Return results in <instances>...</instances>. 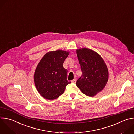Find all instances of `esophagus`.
<instances>
[{
  "mask_svg": "<svg viewBox=\"0 0 134 134\" xmlns=\"http://www.w3.org/2000/svg\"><path fill=\"white\" fill-rule=\"evenodd\" d=\"M76 79H74L73 80H72V81H71V83H72L75 84V83H76Z\"/></svg>",
  "mask_w": 134,
  "mask_h": 134,
  "instance_id": "esophagus-1",
  "label": "esophagus"
}]
</instances>
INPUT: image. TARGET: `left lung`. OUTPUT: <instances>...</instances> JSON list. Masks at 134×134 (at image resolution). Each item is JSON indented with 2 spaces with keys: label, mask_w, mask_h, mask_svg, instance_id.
<instances>
[{
  "label": "left lung",
  "mask_w": 134,
  "mask_h": 134,
  "mask_svg": "<svg viewBox=\"0 0 134 134\" xmlns=\"http://www.w3.org/2000/svg\"><path fill=\"white\" fill-rule=\"evenodd\" d=\"M82 74L76 85L83 93L94 97L105 86L109 78L107 66L101 56L93 50L83 48L76 50Z\"/></svg>",
  "instance_id": "left-lung-1"
}]
</instances>
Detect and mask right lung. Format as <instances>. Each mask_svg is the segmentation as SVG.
<instances>
[{
    "instance_id": "add662e5",
    "label": "right lung",
    "mask_w": 134,
    "mask_h": 134,
    "mask_svg": "<svg viewBox=\"0 0 134 134\" xmlns=\"http://www.w3.org/2000/svg\"><path fill=\"white\" fill-rule=\"evenodd\" d=\"M69 52L57 50L47 52L38 64L34 74L37 91L41 96L49 100L58 98L64 92L67 81V70L63 63Z\"/></svg>"
}]
</instances>
